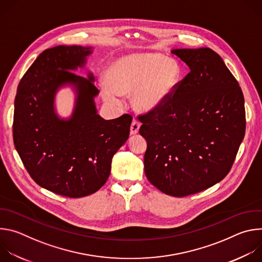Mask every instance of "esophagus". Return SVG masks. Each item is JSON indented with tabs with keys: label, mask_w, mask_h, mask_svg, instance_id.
I'll use <instances>...</instances> for the list:
<instances>
[{
	"label": "esophagus",
	"mask_w": 262,
	"mask_h": 262,
	"mask_svg": "<svg viewBox=\"0 0 262 262\" xmlns=\"http://www.w3.org/2000/svg\"><path fill=\"white\" fill-rule=\"evenodd\" d=\"M140 126H141L140 122H139L138 120L134 119L133 122H132V124H130V135H136V134H138V133H139V129H140Z\"/></svg>",
	"instance_id": "1"
}]
</instances>
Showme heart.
<instances>
[{"mask_svg": "<svg viewBox=\"0 0 262 262\" xmlns=\"http://www.w3.org/2000/svg\"><path fill=\"white\" fill-rule=\"evenodd\" d=\"M105 81L99 85L104 100L113 103L133 93L134 106L154 111L166 103L182 79L180 63L155 53H132L112 61L105 69Z\"/></svg>", "mask_w": 262, "mask_h": 262, "instance_id": "obj_1", "label": "heart"}]
</instances>
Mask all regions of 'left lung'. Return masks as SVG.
Instances as JSON below:
<instances>
[{
  "instance_id": "1",
  "label": "left lung",
  "mask_w": 262,
  "mask_h": 262,
  "mask_svg": "<svg viewBox=\"0 0 262 262\" xmlns=\"http://www.w3.org/2000/svg\"><path fill=\"white\" fill-rule=\"evenodd\" d=\"M190 72L171 98L139 116L147 141L146 177L163 193L184 197L225 177L246 130L243 91L223 59L208 48L174 49Z\"/></svg>"
}]
</instances>
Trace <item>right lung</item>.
<instances>
[{
    "mask_svg": "<svg viewBox=\"0 0 262 262\" xmlns=\"http://www.w3.org/2000/svg\"><path fill=\"white\" fill-rule=\"evenodd\" d=\"M92 52L81 46L46 50L24 74L14 101L13 141L25 168L37 184L69 198L91 195L105 183L133 120L127 114L101 118L93 74L72 72L86 65ZM65 86L76 93L69 119H61L54 106L57 91Z\"/></svg>",
    "mask_w": 262,
    "mask_h": 262,
    "instance_id": "obj_1",
    "label": "right lung"
}]
</instances>
